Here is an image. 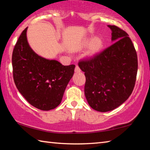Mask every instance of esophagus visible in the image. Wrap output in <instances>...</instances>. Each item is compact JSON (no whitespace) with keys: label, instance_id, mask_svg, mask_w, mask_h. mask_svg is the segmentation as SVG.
<instances>
[{"label":"esophagus","instance_id":"34e87169","mask_svg":"<svg viewBox=\"0 0 150 150\" xmlns=\"http://www.w3.org/2000/svg\"><path fill=\"white\" fill-rule=\"evenodd\" d=\"M75 73H79V72H81V69H80V68H79V67L78 65H76L75 69Z\"/></svg>","mask_w":150,"mask_h":150}]
</instances>
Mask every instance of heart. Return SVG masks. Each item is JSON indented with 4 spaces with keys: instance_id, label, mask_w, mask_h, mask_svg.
Instances as JSON below:
<instances>
[{
    "instance_id": "b5f03b06",
    "label": "heart",
    "mask_w": 150,
    "mask_h": 150,
    "mask_svg": "<svg viewBox=\"0 0 150 150\" xmlns=\"http://www.w3.org/2000/svg\"><path fill=\"white\" fill-rule=\"evenodd\" d=\"M103 41L99 37L89 38L85 40L84 42V45L88 47L87 52V55L88 56H93L94 55L97 54L103 47Z\"/></svg>"
}]
</instances>
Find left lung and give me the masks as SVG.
Instances as JSON below:
<instances>
[{"label":"left lung","mask_w":150,"mask_h":150,"mask_svg":"<svg viewBox=\"0 0 150 150\" xmlns=\"http://www.w3.org/2000/svg\"><path fill=\"white\" fill-rule=\"evenodd\" d=\"M112 41L116 42L89 59L81 60L85 72V95L94 110L108 112L118 107L132 93L138 71V57L128 34L116 26Z\"/></svg>","instance_id":"1"}]
</instances>
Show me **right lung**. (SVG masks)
Returning <instances> with one entry per match:
<instances>
[{
    "mask_svg": "<svg viewBox=\"0 0 150 150\" xmlns=\"http://www.w3.org/2000/svg\"><path fill=\"white\" fill-rule=\"evenodd\" d=\"M27 29L20 34L12 52L14 83L30 105L40 110H52L62 102L75 66L63 65L35 54L28 43Z\"/></svg>",
    "mask_w": 150,
    "mask_h": 150,
    "instance_id": "obj_1",
    "label": "right lung"
}]
</instances>
